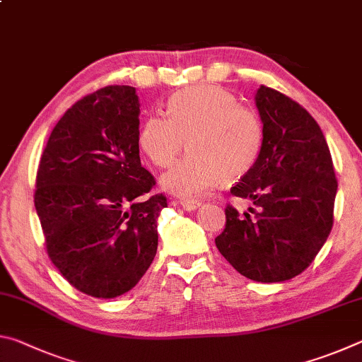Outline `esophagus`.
<instances>
[{"mask_svg": "<svg viewBox=\"0 0 362 362\" xmlns=\"http://www.w3.org/2000/svg\"><path fill=\"white\" fill-rule=\"evenodd\" d=\"M180 206H182L185 211L192 212V211H194V209H198V207L201 206V203H199V201H196V199H192V201L183 199V201H180Z\"/></svg>", "mask_w": 362, "mask_h": 362, "instance_id": "esophagus-1", "label": "esophagus"}]
</instances>
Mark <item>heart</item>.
Instances as JSON below:
<instances>
[{
	"mask_svg": "<svg viewBox=\"0 0 362 362\" xmlns=\"http://www.w3.org/2000/svg\"><path fill=\"white\" fill-rule=\"evenodd\" d=\"M168 108L169 116L148 115L139 131L140 148L158 168L170 166L185 145L192 151L164 174L168 192L194 198L254 169L263 146L262 121L230 90L194 86L175 93Z\"/></svg>",
	"mask_w": 362,
	"mask_h": 362,
	"instance_id": "b5f03b06",
	"label": "heart"
}]
</instances>
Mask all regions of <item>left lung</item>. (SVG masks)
<instances>
[{"instance_id": "1", "label": "left lung", "mask_w": 362, "mask_h": 362, "mask_svg": "<svg viewBox=\"0 0 362 362\" xmlns=\"http://www.w3.org/2000/svg\"><path fill=\"white\" fill-rule=\"evenodd\" d=\"M263 146L250 173L231 193L252 199V214L225 207L216 246L226 262L259 283L297 276L315 260L334 223L337 177L332 156L313 116L267 86L255 94Z\"/></svg>"}]
</instances>
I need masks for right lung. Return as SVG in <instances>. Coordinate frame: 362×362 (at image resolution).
Listing matches in <instances>:
<instances>
[{
	"label": "right lung",
	"mask_w": 362,
	"mask_h": 362,
	"mask_svg": "<svg viewBox=\"0 0 362 362\" xmlns=\"http://www.w3.org/2000/svg\"><path fill=\"white\" fill-rule=\"evenodd\" d=\"M139 97L107 86L71 105L36 173L35 207L60 274L95 298L122 296L151 265L168 198L139 156Z\"/></svg>",
	"instance_id": "right-lung-1"
}]
</instances>
